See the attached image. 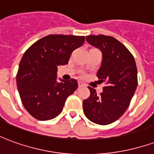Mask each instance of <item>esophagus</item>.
Wrapping results in <instances>:
<instances>
[{
    "instance_id": "obj_1",
    "label": "esophagus",
    "mask_w": 154,
    "mask_h": 154,
    "mask_svg": "<svg viewBox=\"0 0 154 154\" xmlns=\"http://www.w3.org/2000/svg\"><path fill=\"white\" fill-rule=\"evenodd\" d=\"M84 86H85V85H84V84L82 83V82H78V87H84Z\"/></svg>"
}]
</instances>
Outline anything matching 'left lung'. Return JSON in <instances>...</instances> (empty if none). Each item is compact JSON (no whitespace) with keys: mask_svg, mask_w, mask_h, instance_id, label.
Returning <instances> with one entry per match:
<instances>
[{"mask_svg":"<svg viewBox=\"0 0 154 154\" xmlns=\"http://www.w3.org/2000/svg\"><path fill=\"white\" fill-rule=\"evenodd\" d=\"M86 39L102 53L97 76L106 86L100 95L88 87L91 94L83 100V112L91 122L106 125L117 120L129 107L138 85L135 60L127 48L111 36L88 35Z\"/></svg>","mask_w":154,"mask_h":154,"instance_id":"obj_1","label":"left lung"}]
</instances>
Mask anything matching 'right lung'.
Wrapping results in <instances>:
<instances>
[{
  "instance_id": "1",
  "label": "right lung",
  "mask_w": 154,
  "mask_h": 154,
  "mask_svg": "<svg viewBox=\"0 0 154 154\" xmlns=\"http://www.w3.org/2000/svg\"><path fill=\"white\" fill-rule=\"evenodd\" d=\"M84 40V36L50 35L25 51L16 83L23 106L34 118L48 120L57 117L67 97L77 90L76 79L57 82V66L67 64L72 51Z\"/></svg>"
}]
</instances>
